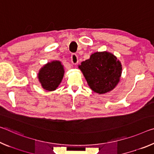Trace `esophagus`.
Instances as JSON below:
<instances>
[{"label":"esophagus","mask_w":154,"mask_h":154,"mask_svg":"<svg viewBox=\"0 0 154 154\" xmlns=\"http://www.w3.org/2000/svg\"><path fill=\"white\" fill-rule=\"evenodd\" d=\"M71 62L73 64H77L79 60H78V57L77 54L75 53H72L71 55Z\"/></svg>","instance_id":"1"}]
</instances>
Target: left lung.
<instances>
[{"label": "left lung", "mask_w": 154, "mask_h": 154, "mask_svg": "<svg viewBox=\"0 0 154 154\" xmlns=\"http://www.w3.org/2000/svg\"><path fill=\"white\" fill-rule=\"evenodd\" d=\"M79 68L90 88L100 94L113 90L120 81L122 73L120 61L107 51L92 54L90 59L81 63Z\"/></svg>", "instance_id": "1"}]
</instances>
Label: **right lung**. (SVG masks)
Returning a JSON list of instances; mask_svg holds the SVG:
<instances>
[{
  "label": "right lung",
  "instance_id": "obj_1",
  "mask_svg": "<svg viewBox=\"0 0 154 154\" xmlns=\"http://www.w3.org/2000/svg\"><path fill=\"white\" fill-rule=\"evenodd\" d=\"M64 74V66L61 62L56 60L44 66L39 71L38 77L44 89L53 91L60 85Z\"/></svg>",
  "mask_w": 154,
  "mask_h": 154
}]
</instances>
